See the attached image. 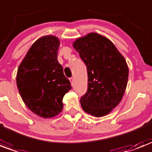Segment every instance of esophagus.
I'll use <instances>...</instances> for the list:
<instances>
[{
  "instance_id": "obj_1",
  "label": "esophagus",
  "mask_w": 152,
  "mask_h": 152,
  "mask_svg": "<svg viewBox=\"0 0 152 152\" xmlns=\"http://www.w3.org/2000/svg\"><path fill=\"white\" fill-rule=\"evenodd\" d=\"M70 81H71L72 85H73V84H74V78H73V77H71V78H70Z\"/></svg>"
}]
</instances>
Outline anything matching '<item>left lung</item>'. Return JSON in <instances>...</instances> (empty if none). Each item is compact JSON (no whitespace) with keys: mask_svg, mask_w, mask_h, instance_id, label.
<instances>
[{"mask_svg":"<svg viewBox=\"0 0 152 152\" xmlns=\"http://www.w3.org/2000/svg\"><path fill=\"white\" fill-rule=\"evenodd\" d=\"M73 48L87 66L88 91L81 107L92 116L102 117L118 106L128 80V66L113 43L96 32L77 38Z\"/></svg>","mask_w":152,"mask_h":152,"instance_id":"8db88e82","label":"left lung"}]
</instances>
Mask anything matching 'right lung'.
Masks as SVG:
<instances>
[{"mask_svg": "<svg viewBox=\"0 0 152 152\" xmlns=\"http://www.w3.org/2000/svg\"><path fill=\"white\" fill-rule=\"evenodd\" d=\"M59 38L48 35L35 41L19 65L17 85L25 105L42 118L63 110L64 96L72 88L57 61Z\"/></svg>", "mask_w": 152, "mask_h": 152, "instance_id": "1", "label": "right lung"}]
</instances>
